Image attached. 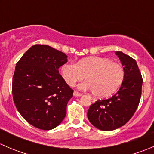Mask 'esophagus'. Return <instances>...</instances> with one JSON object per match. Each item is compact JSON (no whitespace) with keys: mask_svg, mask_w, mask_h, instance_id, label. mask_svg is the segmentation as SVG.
Masks as SVG:
<instances>
[{"mask_svg":"<svg viewBox=\"0 0 154 154\" xmlns=\"http://www.w3.org/2000/svg\"><path fill=\"white\" fill-rule=\"evenodd\" d=\"M74 95L75 96V97H80V96L83 95V94H81V93L78 92V91H74Z\"/></svg>","mask_w":154,"mask_h":154,"instance_id":"esophagus-1","label":"esophagus"}]
</instances>
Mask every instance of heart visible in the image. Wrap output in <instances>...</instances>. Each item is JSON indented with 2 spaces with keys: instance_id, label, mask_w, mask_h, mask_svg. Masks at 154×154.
<instances>
[{
  "instance_id": "heart-1",
  "label": "heart",
  "mask_w": 154,
  "mask_h": 154,
  "mask_svg": "<svg viewBox=\"0 0 154 154\" xmlns=\"http://www.w3.org/2000/svg\"><path fill=\"white\" fill-rule=\"evenodd\" d=\"M63 80L69 86H75L84 79L87 81L79 85V88L91 90L95 97H106L120 87L125 79V69L120 64L106 57H91L75 63H66L61 67Z\"/></svg>"
}]
</instances>
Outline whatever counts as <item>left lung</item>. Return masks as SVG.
Here are the masks:
<instances>
[{"instance_id": "obj_1", "label": "left lung", "mask_w": 154, "mask_h": 154, "mask_svg": "<svg viewBox=\"0 0 154 154\" xmlns=\"http://www.w3.org/2000/svg\"><path fill=\"white\" fill-rule=\"evenodd\" d=\"M116 54L125 69V79L120 89L109 98L97 100L87 112L91 125L103 131L125 125L137 109L142 94L143 80L136 61L121 51Z\"/></svg>"}]
</instances>
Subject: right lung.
I'll use <instances>...</instances> for the list:
<instances>
[{
    "instance_id": "right-lung-1",
    "label": "right lung",
    "mask_w": 154,
    "mask_h": 154,
    "mask_svg": "<svg viewBox=\"0 0 154 154\" xmlns=\"http://www.w3.org/2000/svg\"><path fill=\"white\" fill-rule=\"evenodd\" d=\"M66 54L45 45H35L16 63L12 96L23 118L36 128L49 130L66 115L71 89L59 74L68 62Z\"/></svg>"
}]
</instances>
